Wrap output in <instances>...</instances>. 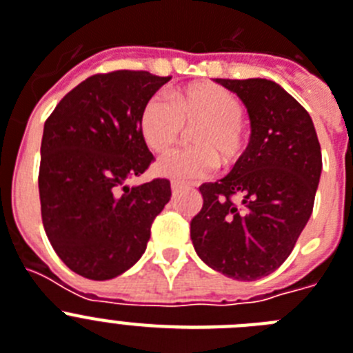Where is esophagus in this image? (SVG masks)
I'll use <instances>...</instances> for the list:
<instances>
[{
  "instance_id": "esophagus-1",
  "label": "esophagus",
  "mask_w": 353,
  "mask_h": 353,
  "mask_svg": "<svg viewBox=\"0 0 353 353\" xmlns=\"http://www.w3.org/2000/svg\"><path fill=\"white\" fill-rule=\"evenodd\" d=\"M170 188H172L174 194H177L179 190H183V185H181V183H177V181H172V185H170Z\"/></svg>"
}]
</instances>
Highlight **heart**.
<instances>
[{
  "mask_svg": "<svg viewBox=\"0 0 353 353\" xmlns=\"http://www.w3.org/2000/svg\"><path fill=\"white\" fill-rule=\"evenodd\" d=\"M243 108L231 92L213 83L174 90L170 101L152 97L140 115V131L154 152H167L181 140L185 128H194L190 143L195 149L174 151L156 163V172L188 183L208 177L219 167L234 163L245 151Z\"/></svg>",
  "mask_w": 353,
  "mask_h": 353,
  "instance_id": "heart-1",
  "label": "heart"
}]
</instances>
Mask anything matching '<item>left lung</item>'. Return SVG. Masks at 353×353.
Here are the masks:
<instances>
[{
	"label": "left lung",
	"instance_id": "obj_1",
	"mask_svg": "<svg viewBox=\"0 0 353 353\" xmlns=\"http://www.w3.org/2000/svg\"><path fill=\"white\" fill-rule=\"evenodd\" d=\"M214 81L245 104L250 140L228 176L199 188L204 204L190 236L208 266L256 281L286 261L311 216L321 176L320 142L304 106L272 79Z\"/></svg>",
	"mask_w": 353,
	"mask_h": 353
}]
</instances>
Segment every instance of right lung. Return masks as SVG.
I'll list each match as a JSON object with an SVG mask.
<instances>
[{
	"label": "right lung",
	"instance_id": "1",
	"mask_svg": "<svg viewBox=\"0 0 353 353\" xmlns=\"http://www.w3.org/2000/svg\"><path fill=\"white\" fill-rule=\"evenodd\" d=\"M170 76L145 70L94 74L44 124L42 223L58 257L81 277L108 281L145 252L151 225L170 201V181L130 186L154 156L140 131L145 103Z\"/></svg>",
	"mask_w": 353,
	"mask_h": 353
}]
</instances>
